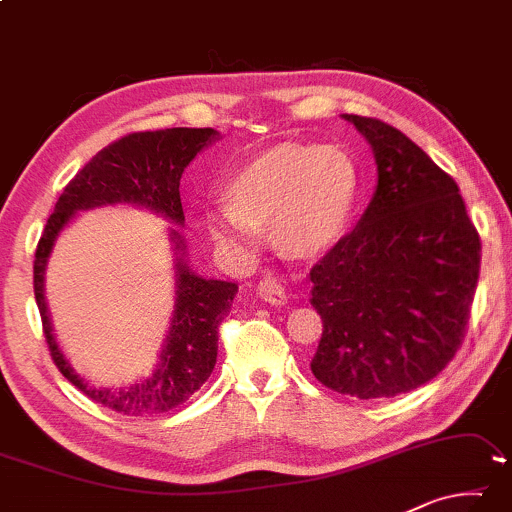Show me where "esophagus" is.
I'll return each mask as SVG.
<instances>
[{"label": "esophagus", "instance_id": "obj_1", "mask_svg": "<svg viewBox=\"0 0 512 512\" xmlns=\"http://www.w3.org/2000/svg\"><path fill=\"white\" fill-rule=\"evenodd\" d=\"M257 294L262 300L271 305H285L287 303V291L285 285L278 278H273V275H266L264 280H259L257 285Z\"/></svg>", "mask_w": 512, "mask_h": 512}]
</instances>
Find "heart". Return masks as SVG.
Masks as SVG:
<instances>
[{"label":"heart","mask_w":512,"mask_h":512,"mask_svg":"<svg viewBox=\"0 0 512 512\" xmlns=\"http://www.w3.org/2000/svg\"><path fill=\"white\" fill-rule=\"evenodd\" d=\"M227 196L205 212L218 246L250 253L262 225L271 223L275 246L312 257L342 239L358 196V170L335 145H280L239 170Z\"/></svg>","instance_id":"obj_1"}]
</instances>
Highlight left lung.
Returning a JSON list of instances; mask_svg holds the SVG:
<instances>
[{"label": "left lung", "instance_id": "1", "mask_svg": "<svg viewBox=\"0 0 512 512\" xmlns=\"http://www.w3.org/2000/svg\"><path fill=\"white\" fill-rule=\"evenodd\" d=\"M344 120L367 139L378 184L367 212L310 271L323 335L314 378L339 394L389 399L433 380L462 344L481 239L444 170L399 129Z\"/></svg>", "mask_w": 512, "mask_h": 512}]
</instances>
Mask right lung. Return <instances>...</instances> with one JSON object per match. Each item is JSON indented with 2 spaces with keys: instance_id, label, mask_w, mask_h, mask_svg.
Returning <instances> with one entry per match:
<instances>
[{
  "instance_id": "right-lung-1",
  "label": "right lung",
  "mask_w": 512,
  "mask_h": 512,
  "mask_svg": "<svg viewBox=\"0 0 512 512\" xmlns=\"http://www.w3.org/2000/svg\"><path fill=\"white\" fill-rule=\"evenodd\" d=\"M216 129L173 127L157 132L127 134L100 150L72 177L47 218L34 259V294L43 319V332L52 360L79 392L88 399L127 417L161 415L182 405L212 376L218 353V326L230 312L237 285L207 280L186 264V243L180 230L170 227L175 250V312L166 342L152 376L134 385L113 389L93 387L70 367L56 344L50 312L45 303V269L54 243L79 212L107 205H134L159 214L175 225H184L180 180L196 154L218 139Z\"/></svg>"
}]
</instances>
